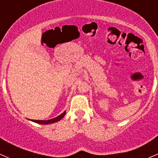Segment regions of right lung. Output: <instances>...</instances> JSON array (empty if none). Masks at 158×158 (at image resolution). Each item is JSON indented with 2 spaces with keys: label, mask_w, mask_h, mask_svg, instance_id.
Returning <instances> with one entry per match:
<instances>
[{
  "label": "right lung",
  "mask_w": 158,
  "mask_h": 158,
  "mask_svg": "<svg viewBox=\"0 0 158 158\" xmlns=\"http://www.w3.org/2000/svg\"><path fill=\"white\" fill-rule=\"evenodd\" d=\"M66 112H63L62 114H60L59 116L58 117H55V118L51 119H48V120H35V119H32V122H35L36 123H39V124H50V123H53L57 122V121H59L61 118H63V117L64 116V114Z\"/></svg>",
  "instance_id": "add662e5"
}]
</instances>
